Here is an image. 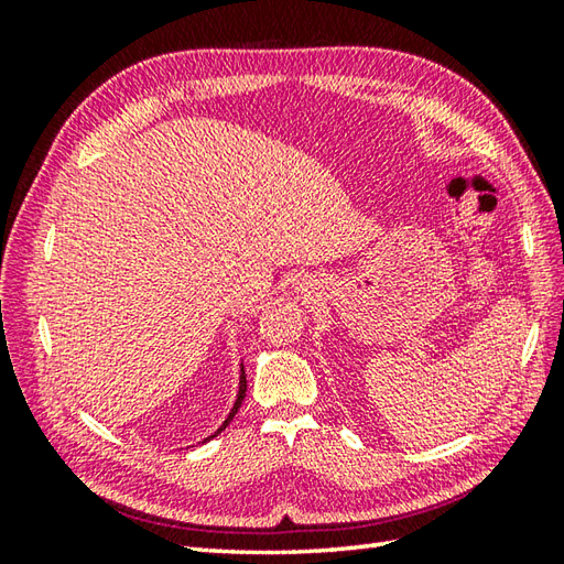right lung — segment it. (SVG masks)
<instances>
[{"label": "right lung", "instance_id": "add662e5", "mask_svg": "<svg viewBox=\"0 0 564 564\" xmlns=\"http://www.w3.org/2000/svg\"><path fill=\"white\" fill-rule=\"evenodd\" d=\"M245 392H247V378H245V370H242V376H239V392H237V402H235V406H232V412H230V416H227L225 419V424L218 429V431H215V434H220V431L227 426V424H230L232 422V416L237 414V410H239V404H242V400H245ZM213 438V436H210Z\"/></svg>", "mask_w": 564, "mask_h": 564}]
</instances>
